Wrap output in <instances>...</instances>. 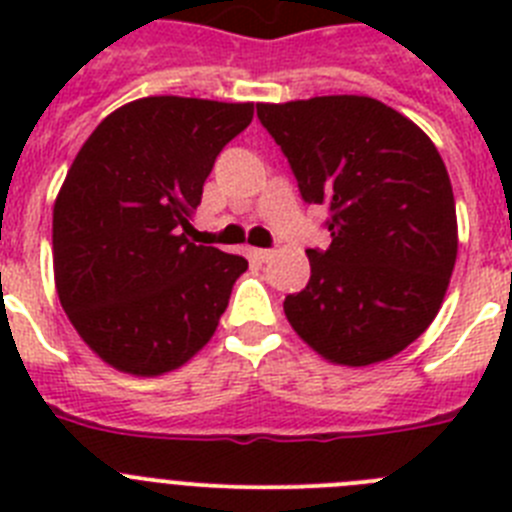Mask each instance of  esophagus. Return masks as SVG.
I'll list each match as a JSON object with an SVG mask.
<instances>
[{"label":"esophagus","mask_w":512,"mask_h":512,"mask_svg":"<svg viewBox=\"0 0 512 512\" xmlns=\"http://www.w3.org/2000/svg\"><path fill=\"white\" fill-rule=\"evenodd\" d=\"M251 259H256V261H269L271 256H274V251H271V248H251Z\"/></svg>","instance_id":"obj_1"}]
</instances>
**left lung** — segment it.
<instances>
[{"mask_svg": "<svg viewBox=\"0 0 512 512\" xmlns=\"http://www.w3.org/2000/svg\"><path fill=\"white\" fill-rule=\"evenodd\" d=\"M307 205H325L330 246L307 248L310 282L284 315L323 359H392L441 310L456 264V205L433 140L372 97L256 104Z\"/></svg>", "mask_w": 512, "mask_h": 512, "instance_id": "1", "label": "left lung"}]
</instances>
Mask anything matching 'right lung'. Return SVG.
<instances>
[{"instance_id": "1", "label": "right lung", "mask_w": 512, "mask_h": 512, "mask_svg": "<svg viewBox=\"0 0 512 512\" xmlns=\"http://www.w3.org/2000/svg\"><path fill=\"white\" fill-rule=\"evenodd\" d=\"M253 102L143 97L104 117L53 205L58 300L117 372L158 377L212 338L248 261L187 238L217 153Z\"/></svg>"}]
</instances>
